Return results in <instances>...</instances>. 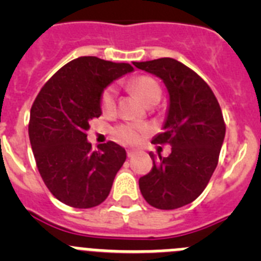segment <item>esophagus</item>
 Segmentation results:
<instances>
[{
    "mask_svg": "<svg viewBox=\"0 0 261 261\" xmlns=\"http://www.w3.org/2000/svg\"><path fill=\"white\" fill-rule=\"evenodd\" d=\"M126 154H128V156H129V158H130V156L135 155L136 150H133V149H128V150H126Z\"/></svg>",
    "mask_w": 261,
    "mask_h": 261,
    "instance_id": "esophagus-1",
    "label": "esophagus"
}]
</instances>
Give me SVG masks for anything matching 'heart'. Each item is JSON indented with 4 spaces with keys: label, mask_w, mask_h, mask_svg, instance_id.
<instances>
[{
    "label": "heart",
    "mask_w": 261,
    "mask_h": 261,
    "mask_svg": "<svg viewBox=\"0 0 261 261\" xmlns=\"http://www.w3.org/2000/svg\"><path fill=\"white\" fill-rule=\"evenodd\" d=\"M129 86L149 106L156 105L162 96V90H161L159 84L149 75H140V77L133 78L129 82ZM100 107L105 114H111L115 111L116 108V90L114 86H108L105 89L102 96H100ZM147 132H149V126L140 123L123 124L116 128L117 137L128 144L140 142Z\"/></svg>",
    "instance_id": "1"
}]
</instances>
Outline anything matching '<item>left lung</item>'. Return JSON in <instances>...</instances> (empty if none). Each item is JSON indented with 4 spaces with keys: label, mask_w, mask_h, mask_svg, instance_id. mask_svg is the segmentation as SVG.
Returning <instances> with one entry per match:
<instances>
[{
    "label": "left lung",
    "mask_w": 261,
    "mask_h": 261,
    "mask_svg": "<svg viewBox=\"0 0 261 261\" xmlns=\"http://www.w3.org/2000/svg\"><path fill=\"white\" fill-rule=\"evenodd\" d=\"M133 65L161 78L167 89L162 133L151 142L172 146L165 158L150 153L153 168L140 177V191L154 208H181L201 195L216 170L226 132L222 111L206 82L177 60L165 57Z\"/></svg>",
    "instance_id": "left-lung-1"
}]
</instances>
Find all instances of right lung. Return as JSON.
Wrapping results in <instances>:
<instances>
[{
    "mask_svg": "<svg viewBox=\"0 0 261 261\" xmlns=\"http://www.w3.org/2000/svg\"><path fill=\"white\" fill-rule=\"evenodd\" d=\"M133 70L126 62L78 57L48 81L32 105L29 136L36 166L50 193L69 206L102 204L125 162L124 147L108 141L93 150L86 132L102 115L106 87Z\"/></svg>",
    "mask_w": 261,
    "mask_h": 261,
    "instance_id": "right-lung-1",
    "label": "right lung"
}]
</instances>
